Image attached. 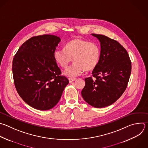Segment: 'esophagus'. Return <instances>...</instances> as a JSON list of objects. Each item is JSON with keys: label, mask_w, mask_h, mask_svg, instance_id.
<instances>
[{"label": "esophagus", "mask_w": 148, "mask_h": 148, "mask_svg": "<svg viewBox=\"0 0 148 148\" xmlns=\"http://www.w3.org/2000/svg\"><path fill=\"white\" fill-rule=\"evenodd\" d=\"M69 80L70 81V82H72L73 81H74L75 80V78H69Z\"/></svg>", "instance_id": "1"}]
</instances>
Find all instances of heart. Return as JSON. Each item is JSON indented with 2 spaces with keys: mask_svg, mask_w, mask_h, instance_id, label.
<instances>
[{
  "mask_svg": "<svg viewBox=\"0 0 148 148\" xmlns=\"http://www.w3.org/2000/svg\"><path fill=\"white\" fill-rule=\"evenodd\" d=\"M101 56L100 48L96 43L75 39L69 42L65 48H57L53 52V58L62 67L66 68L74 59V63L64 71L69 77L81 75L84 70L90 71L97 65Z\"/></svg>",
  "mask_w": 148,
  "mask_h": 148,
  "instance_id": "b5f03b06",
  "label": "heart"
}]
</instances>
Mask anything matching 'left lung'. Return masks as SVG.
Returning <instances> with one entry per match:
<instances>
[{"instance_id": "1", "label": "left lung", "mask_w": 148, "mask_h": 148, "mask_svg": "<svg viewBox=\"0 0 148 148\" xmlns=\"http://www.w3.org/2000/svg\"><path fill=\"white\" fill-rule=\"evenodd\" d=\"M101 42V56L92 77L85 78L81 91L90 106L102 108L114 103L124 92L131 73V62L125 49L117 40L92 34Z\"/></svg>"}]
</instances>
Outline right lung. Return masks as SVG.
Listing matches in <instances>:
<instances>
[{"mask_svg": "<svg viewBox=\"0 0 148 148\" xmlns=\"http://www.w3.org/2000/svg\"><path fill=\"white\" fill-rule=\"evenodd\" d=\"M60 38L53 35L33 36L14 56L12 71L16 89L23 100L34 109L47 110L59 101L69 81L53 58Z\"/></svg>", "mask_w": 148, "mask_h": 148, "instance_id": "add662e5", "label": "right lung"}]
</instances>
